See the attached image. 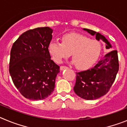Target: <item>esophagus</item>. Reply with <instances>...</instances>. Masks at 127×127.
<instances>
[{
	"mask_svg": "<svg viewBox=\"0 0 127 127\" xmlns=\"http://www.w3.org/2000/svg\"><path fill=\"white\" fill-rule=\"evenodd\" d=\"M68 67H67V66H61V67H60V69H61V71H63V70H64V69H68Z\"/></svg>",
	"mask_w": 127,
	"mask_h": 127,
	"instance_id": "1",
	"label": "esophagus"
}]
</instances>
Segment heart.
<instances>
[{"label": "heart", "instance_id": "obj_1", "mask_svg": "<svg viewBox=\"0 0 127 127\" xmlns=\"http://www.w3.org/2000/svg\"><path fill=\"white\" fill-rule=\"evenodd\" d=\"M51 58L57 63H61L71 53L72 59L78 69L90 68L97 61L101 51L100 42L91 40L82 34L70 33L63 35L62 43L51 41L48 46Z\"/></svg>", "mask_w": 127, "mask_h": 127}]
</instances>
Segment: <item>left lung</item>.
<instances>
[{"label":"left lung","mask_w":127,"mask_h":127,"mask_svg":"<svg viewBox=\"0 0 127 127\" xmlns=\"http://www.w3.org/2000/svg\"><path fill=\"white\" fill-rule=\"evenodd\" d=\"M95 38L106 43L107 49L111 45L105 36L91 30L83 28ZM119 69V63L116 50L107 53L91 69L76 73V83L74 91L77 95L87 100H94L108 93Z\"/></svg>","instance_id":"1"}]
</instances>
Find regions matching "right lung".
I'll list each match as a JSON object with an SVG mask.
<instances>
[{
    "instance_id": "right-lung-1",
    "label": "right lung",
    "mask_w": 127,
    "mask_h": 127,
    "mask_svg": "<svg viewBox=\"0 0 127 127\" xmlns=\"http://www.w3.org/2000/svg\"><path fill=\"white\" fill-rule=\"evenodd\" d=\"M52 31L49 27L29 30L19 36L11 48L10 75L27 99H44L55 88L59 66L51 59L48 51Z\"/></svg>"
}]
</instances>
